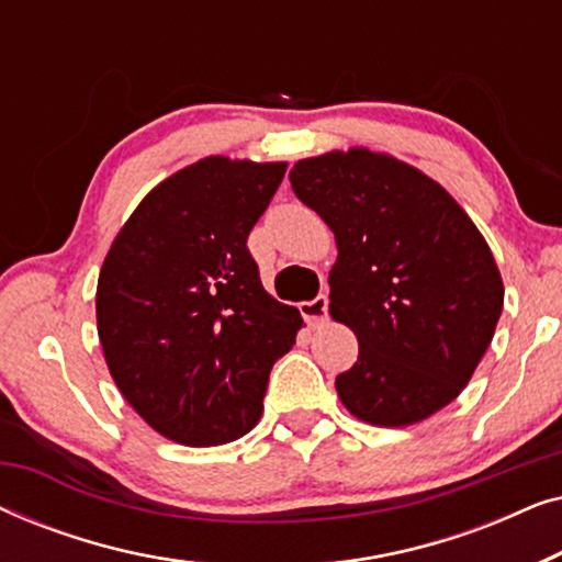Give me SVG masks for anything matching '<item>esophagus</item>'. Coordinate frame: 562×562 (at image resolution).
Instances as JSON below:
<instances>
[{
  "label": "esophagus",
  "mask_w": 562,
  "mask_h": 562,
  "mask_svg": "<svg viewBox=\"0 0 562 562\" xmlns=\"http://www.w3.org/2000/svg\"><path fill=\"white\" fill-rule=\"evenodd\" d=\"M327 304H329V299L325 294H319L317 299H312V302L299 304V312H302V317L314 327V325H322V322L327 319Z\"/></svg>",
  "instance_id": "esophagus-1"
}]
</instances>
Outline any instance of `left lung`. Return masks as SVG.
<instances>
[{
	"label": "left lung",
	"instance_id": "obj_1",
	"mask_svg": "<svg viewBox=\"0 0 562 562\" xmlns=\"http://www.w3.org/2000/svg\"><path fill=\"white\" fill-rule=\"evenodd\" d=\"M291 189L335 233L329 314L358 337L335 379L345 409L406 427L448 406L494 337L504 283L479 227L440 183L383 153L304 158Z\"/></svg>",
	"mask_w": 562,
	"mask_h": 562
}]
</instances>
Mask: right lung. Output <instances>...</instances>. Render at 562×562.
Instances as JSON below:
<instances>
[{
	"label": "right lung",
	"instance_id": "add662e5",
	"mask_svg": "<svg viewBox=\"0 0 562 562\" xmlns=\"http://www.w3.org/2000/svg\"><path fill=\"white\" fill-rule=\"evenodd\" d=\"M286 164L222 156L160 181L114 237L97 329L122 396L168 440L233 442L258 425L268 375L302 327L260 283L248 235Z\"/></svg>",
	"mask_w": 562,
	"mask_h": 562
}]
</instances>
